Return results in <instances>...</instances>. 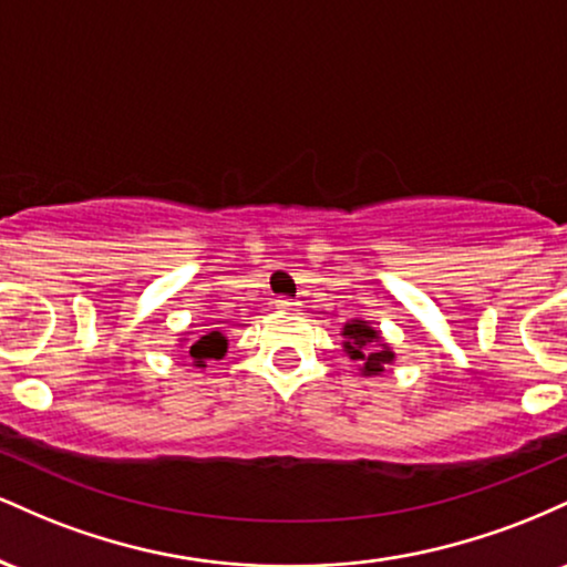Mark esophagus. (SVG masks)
Segmentation results:
<instances>
[{
  "mask_svg": "<svg viewBox=\"0 0 567 567\" xmlns=\"http://www.w3.org/2000/svg\"><path fill=\"white\" fill-rule=\"evenodd\" d=\"M275 306H277V309H292V306H298V303L292 301V298L279 296V298H275Z\"/></svg>",
  "mask_w": 567,
  "mask_h": 567,
  "instance_id": "esophagus-1",
  "label": "esophagus"
}]
</instances>
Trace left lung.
I'll list each match as a JSON object with an SVG mask.
<instances>
[{
	"label": "left lung",
	"mask_w": 567,
	"mask_h": 567,
	"mask_svg": "<svg viewBox=\"0 0 567 567\" xmlns=\"http://www.w3.org/2000/svg\"><path fill=\"white\" fill-rule=\"evenodd\" d=\"M343 351L349 360L360 362L362 375H381L383 368L394 362V351L383 343L381 333L365 320H351L343 324Z\"/></svg>",
	"instance_id": "obj_1"
}]
</instances>
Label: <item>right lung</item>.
Listing matches in <instances>:
<instances>
[{
  "instance_id": "obj_1",
  "label": "right lung",
  "mask_w": 567,
  "mask_h": 567,
  "mask_svg": "<svg viewBox=\"0 0 567 567\" xmlns=\"http://www.w3.org/2000/svg\"><path fill=\"white\" fill-rule=\"evenodd\" d=\"M210 324H216V322H210ZM226 349H229L226 336L220 333V330H207L205 336H199L197 341H192V347H188V357L194 360V365L205 368L207 360H220V357L226 354Z\"/></svg>"
}]
</instances>
